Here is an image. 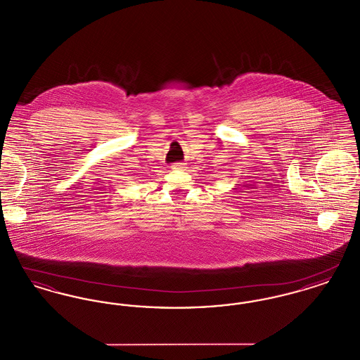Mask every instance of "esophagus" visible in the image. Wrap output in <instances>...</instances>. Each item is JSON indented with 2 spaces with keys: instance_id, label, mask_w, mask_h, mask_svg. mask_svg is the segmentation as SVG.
I'll return each mask as SVG.
<instances>
[{
  "instance_id": "1",
  "label": "esophagus",
  "mask_w": 360,
  "mask_h": 360,
  "mask_svg": "<svg viewBox=\"0 0 360 360\" xmlns=\"http://www.w3.org/2000/svg\"><path fill=\"white\" fill-rule=\"evenodd\" d=\"M185 167L184 163H174L172 166V170H182Z\"/></svg>"
}]
</instances>
